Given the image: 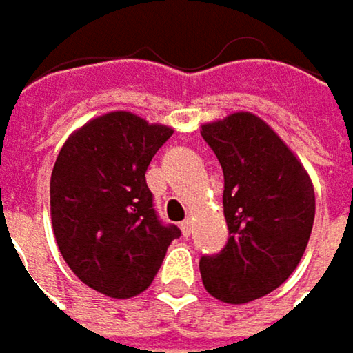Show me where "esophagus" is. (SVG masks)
Here are the masks:
<instances>
[{
  "mask_svg": "<svg viewBox=\"0 0 353 353\" xmlns=\"http://www.w3.org/2000/svg\"><path fill=\"white\" fill-rule=\"evenodd\" d=\"M181 232H183L185 238H189V236L193 234V221H191V219H185V221L181 223Z\"/></svg>",
  "mask_w": 353,
  "mask_h": 353,
  "instance_id": "esophagus-1",
  "label": "esophagus"
}]
</instances>
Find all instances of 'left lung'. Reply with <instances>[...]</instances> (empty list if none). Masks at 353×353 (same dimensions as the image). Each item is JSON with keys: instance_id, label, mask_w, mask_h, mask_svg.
<instances>
[{"instance_id": "left-lung-1", "label": "left lung", "mask_w": 353, "mask_h": 353, "mask_svg": "<svg viewBox=\"0 0 353 353\" xmlns=\"http://www.w3.org/2000/svg\"><path fill=\"white\" fill-rule=\"evenodd\" d=\"M223 170L225 248L199 262L203 287L228 305L279 288L299 266L315 219L303 162L256 113L236 111L201 125Z\"/></svg>"}]
</instances>
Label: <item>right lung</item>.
<instances>
[{
	"label": "right lung",
	"instance_id": "1",
	"mask_svg": "<svg viewBox=\"0 0 353 353\" xmlns=\"http://www.w3.org/2000/svg\"><path fill=\"white\" fill-rule=\"evenodd\" d=\"M172 128L132 111H110L77 128L50 176V217L59 250L81 283L111 299L152 285L181 230L162 225L146 168Z\"/></svg>",
	"mask_w": 353,
	"mask_h": 353
}]
</instances>
